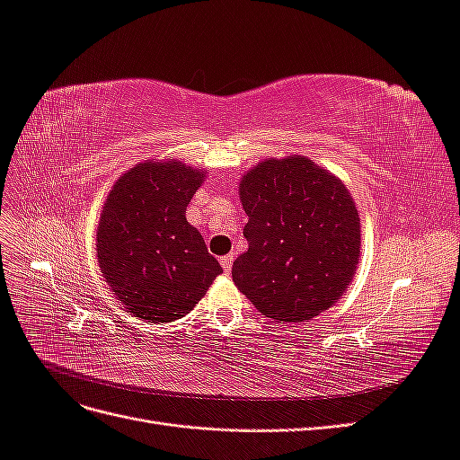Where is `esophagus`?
Wrapping results in <instances>:
<instances>
[{
    "label": "esophagus",
    "instance_id": "esophagus-1",
    "mask_svg": "<svg viewBox=\"0 0 460 460\" xmlns=\"http://www.w3.org/2000/svg\"><path fill=\"white\" fill-rule=\"evenodd\" d=\"M232 262H234V255L232 253L220 257V267H222V270H225L226 274L232 270Z\"/></svg>",
    "mask_w": 460,
    "mask_h": 460
}]
</instances>
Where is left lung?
<instances>
[{
	"label": "left lung",
	"mask_w": 460,
	"mask_h": 460,
	"mask_svg": "<svg viewBox=\"0 0 460 460\" xmlns=\"http://www.w3.org/2000/svg\"><path fill=\"white\" fill-rule=\"evenodd\" d=\"M249 249L234 261L242 294L278 323L311 320L353 280L360 222L349 191L307 157L264 161L240 184Z\"/></svg>",
	"instance_id": "8db88e82"
}]
</instances>
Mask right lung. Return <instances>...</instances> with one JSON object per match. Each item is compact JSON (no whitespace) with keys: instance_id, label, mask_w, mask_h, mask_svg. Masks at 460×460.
<instances>
[{"instance_id":"add662e5","label":"right lung","mask_w":460,"mask_h":460,"mask_svg":"<svg viewBox=\"0 0 460 460\" xmlns=\"http://www.w3.org/2000/svg\"><path fill=\"white\" fill-rule=\"evenodd\" d=\"M203 172L182 163L134 166L111 190L97 228V259L127 309L151 323L188 314L222 272L186 207Z\"/></svg>"}]
</instances>
